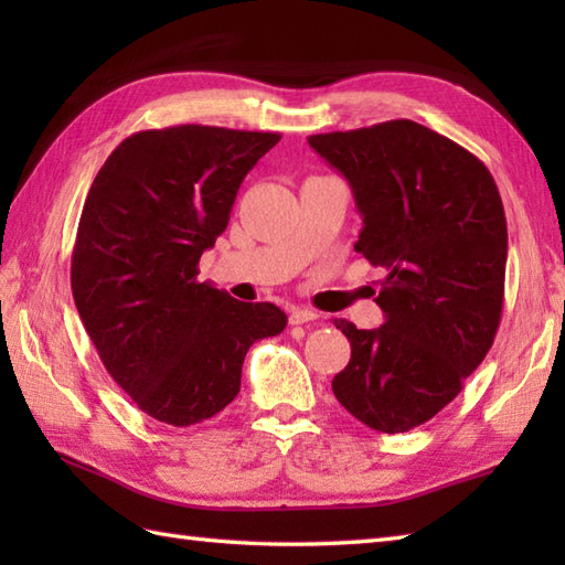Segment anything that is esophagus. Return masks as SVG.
Wrapping results in <instances>:
<instances>
[{
    "label": "esophagus",
    "mask_w": 565,
    "mask_h": 565,
    "mask_svg": "<svg viewBox=\"0 0 565 565\" xmlns=\"http://www.w3.org/2000/svg\"><path fill=\"white\" fill-rule=\"evenodd\" d=\"M316 318H318V313H316V310H310V308H291V313H289L291 326H303V322H310Z\"/></svg>",
    "instance_id": "obj_1"
}]
</instances>
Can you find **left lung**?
Segmentation results:
<instances>
[{
	"label": "left lung",
	"mask_w": 565,
	"mask_h": 565,
	"mask_svg": "<svg viewBox=\"0 0 565 565\" xmlns=\"http://www.w3.org/2000/svg\"><path fill=\"white\" fill-rule=\"evenodd\" d=\"M308 142L352 186L364 221L354 249L386 269L381 328L334 320L352 344L334 398L366 427L398 435L449 405L493 347L505 209L476 154L407 118Z\"/></svg>",
	"instance_id": "obj_1"
}]
</instances>
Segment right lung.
<instances>
[{"instance_id": "1", "label": "right lung", "mask_w": 565, "mask_h": 565, "mask_svg": "<svg viewBox=\"0 0 565 565\" xmlns=\"http://www.w3.org/2000/svg\"><path fill=\"white\" fill-rule=\"evenodd\" d=\"M279 134L172 126L126 138L84 201L72 296L111 379L142 413L189 427L239 393L252 344L286 328L274 303L196 281L237 189Z\"/></svg>"}]
</instances>
